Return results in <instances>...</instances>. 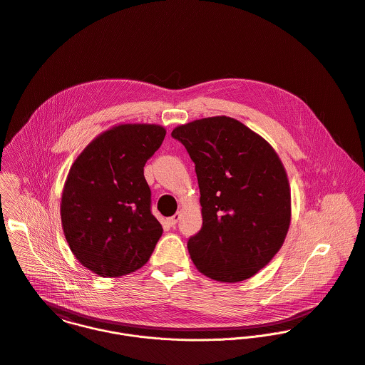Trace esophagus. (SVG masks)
Returning <instances> with one entry per match:
<instances>
[{
  "mask_svg": "<svg viewBox=\"0 0 365 365\" xmlns=\"http://www.w3.org/2000/svg\"><path fill=\"white\" fill-rule=\"evenodd\" d=\"M179 218H180V214H179V212H176L173 217L166 218V224H168L169 227H175V225H176V222L179 221Z\"/></svg>",
  "mask_w": 365,
  "mask_h": 365,
  "instance_id": "34e87169",
  "label": "esophagus"
}]
</instances>
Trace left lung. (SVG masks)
I'll use <instances>...</instances> for the list:
<instances>
[{
  "label": "left lung",
  "instance_id": "left-lung-1",
  "mask_svg": "<svg viewBox=\"0 0 365 365\" xmlns=\"http://www.w3.org/2000/svg\"><path fill=\"white\" fill-rule=\"evenodd\" d=\"M196 165L202 230L189 240L195 266L221 283L255 276L280 250L291 190L274 148L243 123L214 116L173 128Z\"/></svg>",
  "mask_w": 365,
  "mask_h": 365
}]
</instances>
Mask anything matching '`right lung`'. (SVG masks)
Returning a JSON list of instances; mask_svg holds the SVG:
<instances>
[{"label":"right lung","mask_w":365,"mask_h":365,"mask_svg":"<svg viewBox=\"0 0 365 365\" xmlns=\"http://www.w3.org/2000/svg\"><path fill=\"white\" fill-rule=\"evenodd\" d=\"M160 124H119L93 138L71 165L60 214L66 241L83 267L120 277L143 267L163 235L151 212L144 165L161 147Z\"/></svg>","instance_id":"obj_1"}]
</instances>
